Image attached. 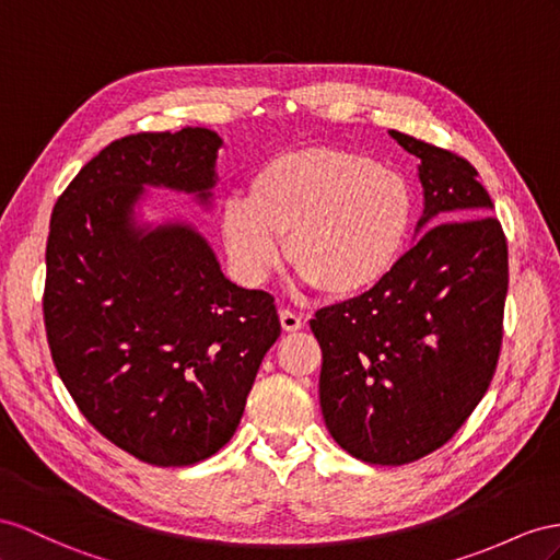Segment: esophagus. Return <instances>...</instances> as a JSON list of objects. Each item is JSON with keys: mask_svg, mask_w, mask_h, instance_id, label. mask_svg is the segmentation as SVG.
I'll return each instance as SVG.
<instances>
[{"mask_svg": "<svg viewBox=\"0 0 560 560\" xmlns=\"http://www.w3.org/2000/svg\"><path fill=\"white\" fill-rule=\"evenodd\" d=\"M279 322H281L283 331H289V334L300 331V328L305 326L303 317H300V314H295V312H291V310H279Z\"/></svg>", "mask_w": 560, "mask_h": 560, "instance_id": "34e87169", "label": "esophagus"}]
</instances>
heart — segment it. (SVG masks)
I'll list each match as a JSON object with an SVG mask.
<instances>
[{
	"mask_svg": "<svg viewBox=\"0 0 560 560\" xmlns=\"http://www.w3.org/2000/svg\"><path fill=\"white\" fill-rule=\"evenodd\" d=\"M413 222V196L395 170L346 149L271 158L246 196H229L220 238L236 279L265 283L285 257L305 285L352 298L390 277Z\"/></svg>",
	"mask_w": 560,
	"mask_h": 560,
	"instance_id": "heart-1",
	"label": "heart"
}]
</instances>
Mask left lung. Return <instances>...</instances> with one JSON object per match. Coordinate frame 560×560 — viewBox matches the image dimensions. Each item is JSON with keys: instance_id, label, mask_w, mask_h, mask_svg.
Here are the masks:
<instances>
[{"instance_id": "8db88e82", "label": "left lung", "mask_w": 560, "mask_h": 560, "mask_svg": "<svg viewBox=\"0 0 560 560\" xmlns=\"http://www.w3.org/2000/svg\"><path fill=\"white\" fill-rule=\"evenodd\" d=\"M390 137L421 161L417 234L429 232L388 279L310 319L324 354L328 433L378 466L435 452L478 407L497 369L509 289L506 238L476 167L409 135Z\"/></svg>"}]
</instances>
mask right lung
<instances>
[{"label": "right lung", "instance_id": "obj_1", "mask_svg": "<svg viewBox=\"0 0 560 560\" xmlns=\"http://www.w3.org/2000/svg\"><path fill=\"white\" fill-rule=\"evenodd\" d=\"M222 143L206 127L122 137L51 212L42 303L51 360L84 419L151 466L220 452L281 336L275 298L229 281L194 224L141 222L151 186L210 208Z\"/></svg>", "mask_w": 560, "mask_h": 560}]
</instances>
